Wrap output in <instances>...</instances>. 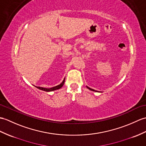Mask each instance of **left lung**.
<instances>
[{
    "label": "left lung",
    "mask_w": 146,
    "mask_h": 146,
    "mask_svg": "<svg viewBox=\"0 0 146 146\" xmlns=\"http://www.w3.org/2000/svg\"><path fill=\"white\" fill-rule=\"evenodd\" d=\"M86 87H87V88H88L89 90H91V91H97L94 90H93V89H91V88H89V87H88V86H86Z\"/></svg>",
    "instance_id": "obj_1"
}]
</instances>
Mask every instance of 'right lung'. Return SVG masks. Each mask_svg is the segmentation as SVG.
<instances>
[{
	"label": "right lung",
	"instance_id": "add662e5",
	"mask_svg": "<svg viewBox=\"0 0 146 146\" xmlns=\"http://www.w3.org/2000/svg\"><path fill=\"white\" fill-rule=\"evenodd\" d=\"M65 78H64L63 81L62 82V83H60L59 85H57L56 86H54L52 88H43V87H40V86H35L37 88L40 90H43V91H47V92H49V91H55L56 90H58L60 88H61L64 84V83H65Z\"/></svg>",
	"mask_w": 146,
	"mask_h": 146
}]
</instances>
